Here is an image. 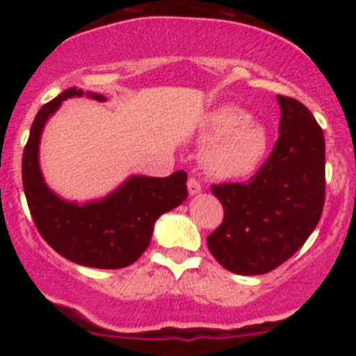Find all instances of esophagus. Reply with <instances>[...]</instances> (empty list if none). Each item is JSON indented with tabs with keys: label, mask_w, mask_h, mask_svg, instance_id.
Wrapping results in <instances>:
<instances>
[{
	"label": "esophagus",
	"mask_w": 356,
	"mask_h": 356,
	"mask_svg": "<svg viewBox=\"0 0 356 356\" xmlns=\"http://www.w3.org/2000/svg\"><path fill=\"white\" fill-rule=\"evenodd\" d=\"M188 191H189V195H191V196H195V195H198V193H201V184H200L198 179H195V177L188 179Z\"/></svg>",
	"instance_id": "34e87169"
}]
</instances>
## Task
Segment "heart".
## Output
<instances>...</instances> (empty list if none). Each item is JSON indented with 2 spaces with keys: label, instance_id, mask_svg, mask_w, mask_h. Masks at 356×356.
I'll list each match as a JSON object with an SVG mask.
<instances>
[{
  "label": "heart",
  "instance_id": "obj_1",
  "mask_svg": "<svg viewBox=\"0 0 356 356\" xmlns=\"http://www.w3.org/2000/svg\"><path fill=\"white\" fill-rule=\"evenodd\" d=\"M204 170L217 179H243L253 174L268 148L267 131L236 105H222L204 117L200 129Z\"/></svg>",
  "mask_w": 356,
  "mask_h": 356
}]
</instances>
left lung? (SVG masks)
<instances>
[{
    "mask_svg": "<svg viewBox=\"0 0 356 356\" xmlns=\"http://www.w3.org/2000/svg\"><path fill=\"white\" fill-rule=\"evenodd\" d=\"M279 138L248 182H222L211 193L224 220L207 238L215 260L241 275L274 270L305 245L325 201V139L312 111L277 96Z\"/></svg>",
    "mask_w": 356,
    "mask_h": 356,
    "instance_id": "left-lung-1",
    "label": "left lung"
}]
</instances>
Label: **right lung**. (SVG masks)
<instances>
[{"instance_id": "right-lung-1", "label": "right lung", "mask_w": 356, "mask_h": 356, "mask_svg": "<svg viewBox=\"0 0 356 356\" xmlns=\"http://www.w3.org/2000/svg\"><path fill=\"white\" fill-rule=\"evenodd\" d=\"M82 95V89H67L35 115L22 158L25 198L39 234L56 253L86 267L122 268L145 253L156 218L188 198V174L179 170L168 177L134 175L106 198L84 204L56 196L39 168V141L44 124L62 102ZM86 96L96 102L106 99L91 91Z\"/></svg>"}]
</instances>
